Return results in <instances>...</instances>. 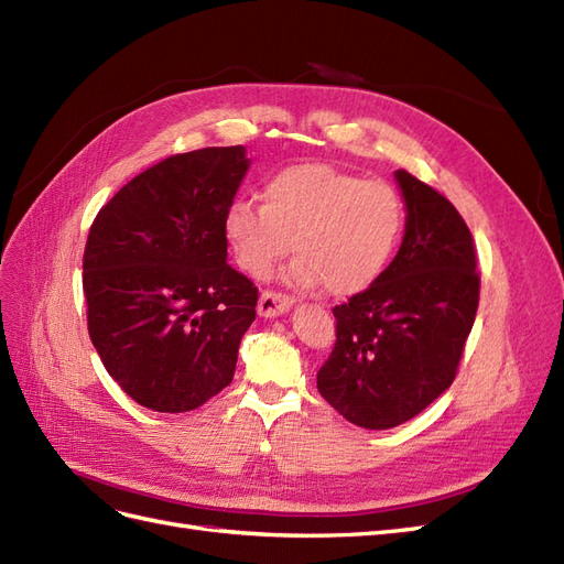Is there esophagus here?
Segmentation results:
<instances>
[{
	"label": "esophagus",
	"instance_id": "1",
	"mask_svg": "<svg viewBox=\"0 0 564 564\" xmlns=\"http://www.w3.org/2000/svg\"><path fill=\"white\" fill-rule=\"evenodd\" d=\"M294 305V299L282 292H272V289H265L259 299V315L263 317H278L286 313Z\"/></svg>",
	"mask_w": 564,
	"mask_h": 564
}]
</instances>
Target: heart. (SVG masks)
Instances as JSON below:
<instances>
[{"mask_svg": "<svg viewBox=\"0 0 564 564\" xmlns=\"http://www.w3.org/2000/svg\"><path fill=\"white\" fill-rule=\"evenodd\" d=\"M404 228V202L386 181L338 172L329 164H294L263 185V204L235 197L224 237L237 265L265 278L292 251V280L324 284L332 296L365 292L381 278Z\"/></svg>", "mask_w": 564, "mask_h": 564, "instance_id": "1", "label": "heart"}]
</instances>
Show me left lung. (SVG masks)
Instances as JSON below:
<instances>
[{"instance_id":"8db88e82","label":"left lung","mask_w":564,"mask_h":564,"mask_svg":"<svg viewBox=\"0 0 564 564\" xmlns=\"http://www.w3.org/2000/svg\"><path fill=\"white\" fill-rule=\"evenodd\" d=\"M402 245L381 278L334 308L317 390L346 421L386 431L414 419L458 371L480 303L473 235L454 204L404 169Z\"/></svg>"}]
</instances>
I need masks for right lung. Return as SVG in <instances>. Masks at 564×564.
I'll return each mask as SVG.
<instances>
[{
    "instance_id": "1",
    "label": "right lung",
    "mask_w": 564,
    "mask_h": 564,
    "mask_svg": "<svg viewBox=\"0 0 564 564\" xmlns=\"http://www.w3.org/2000/svg\"><path fill=\"white\" fill-rule=\"evenodd\" d=\"M242 145L172 155L131 178L84 247L87 327L100 362L152 412H193L224 390L259 289L226 263L224 214Z\"/></svg>"
}]
</instances>
